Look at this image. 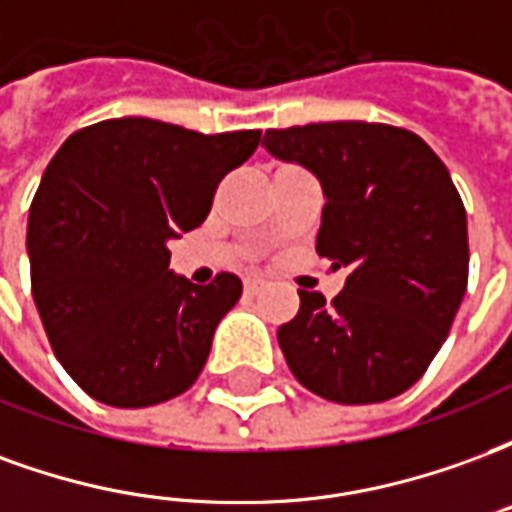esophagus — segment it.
<instances>
[{
    "mask_svg": "<svg viewBox=\"0 0 512 512\" xmlns=\"http://www.w3.org/2000/svg\"><path fill=\"white\" fill-rule=\"evenodd\" d=\"M260 288H263V279L249 277V279H246V282H244L246 296H257V293H260Z\"/></svg>",
    "mask_w": 512,
    "mask_h": 512,
    "instance_id": "esophagus-1",
    "label": "esophagus"
}]
</instances>
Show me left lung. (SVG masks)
<instances>
[{
	"mask_svg": "<svg viewBox=\"0 0 512 512\" xmlns=\"http://www.w3.org/2000/svg\"><path fill=\"white\" fill-rule=\"evenodd\" d=\"M271 156L321 180L318 255L348 268L326 304L299 290L279 348L315 395L362 406L406 392L447 340L469 282V235L458 189L417 134L386 123L271 128Z\"/></svg>",
	"mask_w": 512,
	"mask_h": 512,
	"instance_id": "1",
	"label": "left lung"
}]
</instances>
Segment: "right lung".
<instances>
[{"label": "right lung", "mask_w": 512, "mask_h": 512, "mask_svg": "<svg viewBox=\"0 0 512 512\" xmlns=\"http://www.w3.org/2000/svg\"><path fill=\"white\" fill-rule=\"evenodd\" d=\"M257 145L260 131L205 136L117 117L71 134L51 158L29 208L32 299L87 395L145 408L197 381L244 285L172 274L167 241L205 222L219 180Z\"/></svg>", "instance_id": "right-lung-1"}]
</instances>
